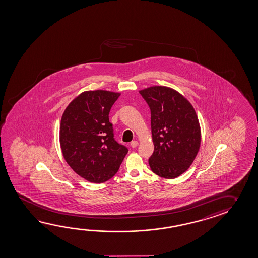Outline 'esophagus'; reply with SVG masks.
I'll return each mask as SVG.
<instances>
[{
  "label": "esophagus",
  "instance_id": "34e87169",
  "mask_svg": "<svg viewBox=\"0 0 258 258\" xmlns=\"http://www.w3.org/2000/svg\"><path fill=\"white\" fill-rule=\"evenodd\" d=\"M130 145H131L132 148H136L137 145H138V142L137 141H133V142H131Z\"/></svg>",
  "mask_w": 258,
  "mask_h": 258
}]
</instances>
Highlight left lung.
Wrapping results in <instances>:
<instances>
[{
  "mask_svg": "<svg viewBox=\"0 0 258 258\" xmlns=\"http://www.w3.org/2000/svg\"><path fill=\"white\" fill-rule=\"evenodd\" d=\"M151 110L154 151L149 165L155 174L174 179L191 165L201 145L196 112L184 96L167 87L141 90Z\"/></svg>",
  "mask_w": 258,
  "mask_h": 258,
  "instance_id": "8db88e82",
  "label": "left lung"
}]
</instances>
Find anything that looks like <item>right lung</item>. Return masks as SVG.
<instances>
[{
  "mask_svg": "<svg viewBox=\"0 0 258 258\" xmlns=\"http://www.w3.org/2000/svg\"><path fill=\"white\" fill-rule=\"evenodd\" d=\"M119 93L86 91L62 115L59 142L66 162L77 174L102 183L117 172L128 149L114 140L109 112Z\"/></svg>",
  "mask_w": 258,
  "mask_h": 258,
  "instance_id": "right-lung-1",
  "label": "right lung"
}]
</instances>
